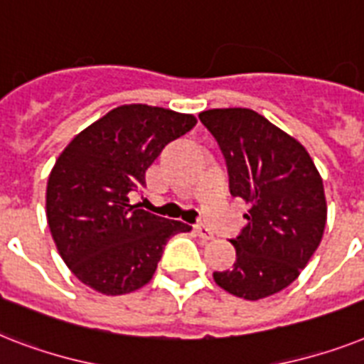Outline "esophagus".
<instances>
[{"mask_svg": "<svg viewBox=\"0 0 364 364\" xmlns=\"http://www.w3.org/2000/svg\"><path fill=\"white\" fill-rule=\"evenodd\" d=\"M196 233H198V237H202L203 241H211V239H215V235H213L211 230L205 228V226H202V224H198L196 226Z\"/></svg>", "mask_w": 364, "mask_h": 364, "instance_id": "obj_1", "label": "esophagus"}]
</instances>
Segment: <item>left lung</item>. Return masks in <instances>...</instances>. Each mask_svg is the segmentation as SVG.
I'll use <instances>...</instances> for the list:
<instances>
[{"mask_svg":"<svg viewBox=\"0 0 364 364\" xmlns=\"http://www.w3.org/2000/svg\"><path fill=\"white\" fill-rule=\"evenodd\" d=\"M223 149L230 192L249 205V224L230 243L235 264L213 279L235 297L258 301L288 288L316 252L327 220L323 181L309 151L249 108L200 114Z\"/></svg>","mask_w":364,"mask_h":364,"instance_id":"obj_1","label":"left lung"}]
</instances>
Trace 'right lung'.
Instances as JSON below:
<instances>
[{
    "label": "right lung",
    "mask_w": 364,
    "mask_h": 364,
    "mask_svg": "<svg viewBox=\"0 0 364 364\" xmlns=\"http://www.w3.org/2000/svg\"><path fill=\"white\" fill-rule=\"evenodd\" d=\"M196 125L192 114L123 105L69 141L48 176L46 218L59 256L80 282L123 295L153 279L172 235L191 232L132 203L146 172L172 140Z\"/></svg>",
    "instance_id": "1"
}]
</instances>
